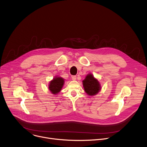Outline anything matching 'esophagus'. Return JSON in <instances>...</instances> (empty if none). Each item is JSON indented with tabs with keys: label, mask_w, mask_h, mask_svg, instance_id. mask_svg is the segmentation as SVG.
<instances>
[{
	"label": "esophagus",
	"mask_w": 147,
	"mask_h": 147,
	"mask_svg": "<svg viewBox=\"0 0 147 147\" xmlns=\"http://www.w3.org/2000/svg\"><path fill=\"white\" fill-rule=\"evenodd\" d=\"M71 78H72V80H76V78H77V77H76V76H71Z\"/></svg>",
	"instance_id": "obj_1"
}]
</instances>
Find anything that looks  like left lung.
<instances>
[{
  "label": "left lung",
  "mask_w": 147,
  "mask_h": 147,
  "mask_svg": "<svg viewBox=\"0 0 147 147\" xmlns=\"http://www.w3.org/2000/svg\"><path fill=\"white\" fill-rule=\"evenodd\" d=\"M83 87L86 92L91 96L96 95L100 90V84L98 81L90 74L83 80Z\"/></svg>",
  "instance_id": "1"
}]
</instances>
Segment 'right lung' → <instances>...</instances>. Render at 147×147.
Returning <instances> with one entry per match:
<instances>
[{
  "label": "right lung",
  "mask_w": 147,
  "mask_h": 147,
  "mask_svg": "<svg viewBox=\"0 0 147 147\" xmlns=\"http://www.w3.org/2000/svg\"><path fill=\"white\" fill-rule=\"evenodd\" d=\"M64 79L61 77H56L50 82L49 89L53 94H56L60 92L64 84Z\"/></svg>",
  "instance_id": "1"
}]
</instances>
